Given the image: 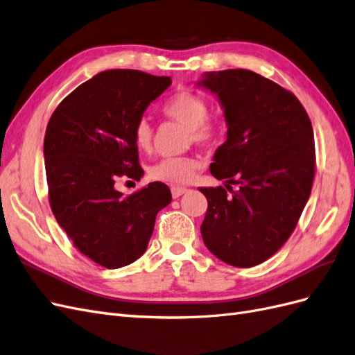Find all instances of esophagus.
Instances as JSON below:
<instances>
[{
	"label": "esophagus",
	"instance_id": "esophagus-1",
	"mask_svg": "<svg viewBox=\"0 0 355 355\" xmlns=\"http://www.w3.org/2000/svg\"><path fill=\"white\" fill-rule=\"evenodd\" d=\"M188 189L185 187H171V197L179 198L182 194H185Z\"/></svg>",
	"mask_w": 355,
	"mask_h": 355
}]
</instances>
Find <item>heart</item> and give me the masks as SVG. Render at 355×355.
I'll use <instances>...</instances> for the list:
<instances>
[{
	"label": "heart",
	"mask_w": 355,
	"mask_h": 355,
	"mask_svg": "<svg viewBox=\"0 0 355 355\" xmlns=\"http://www.w3.org/2000/svg\"><path fill=\"white\" fill-rule=\"evenodd\" d=\"M163 112L182 124L188 127V142L196 144H210L218 136V125L207 118L209 106L201 96L194 92H180L168 99ZM133 137L136 146L141 151H149L154 142V125L149 118L142 116L135 124ZM200 166V161L196 157H166L159 159L151 168V176L157 180L167 182V184H185Z\"/></svg>",
	"instance_id": "1"
}]
</instances>
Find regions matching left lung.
Instances as JSON below:
<instances>
[{"mask_svg": "<svg viewBox=\"0 0 355 355\" xmlns=\"http://www.w3.org/2000/svg\"><path fill=\"white\" fill-rule=\"evenodd\" d=\"M198 85L218 96L228 125L210 164L227 189L200 188L209 202L202 241L225 263L259 265L288 240L309 198L313 125L293 93L253 71L206 72Z\"/></svg>", "mask_w": 355, "mask_h": 355, "instance_id": "left-lung-1", "label": "left lung"}]
</instances>
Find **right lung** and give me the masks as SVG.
<instances>
[{"instance_id": "right-lung-1", "label": "right lung", "mask_w": 355, "mask_h": 355, "mask_svg": "<svg viewBox=\"0 0 355 355\" xmlns=\"http://www.w3.org/2000/svg\"><path fill=\"white\" fill-rule=\"evenodd\" d=\"M171 84L136 69L99 72L60 102L47 124L44 164L51 211L73 245L116 270L141 257L157 213L171 201L163 182L124 197L118 178L141 179L135 124Z\"/></svg>"}]
</instances>
